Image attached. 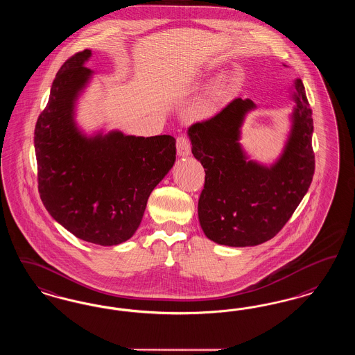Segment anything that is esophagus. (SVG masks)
Listing matches in <instances>:
<instances>
[{
	"mask_svg": "<svg viewBox=\"0 0 355 355\" xmlns=\"http://www.w3.org/2000/svg\"><path fill=\"white\" fill-rule=\"evenodd\" d=\"M191 153V145L186 136H180L177 139V155L178 156H189Z\"/></svg>",
	"mask_w": 355,
	"mask_h": 355,
	"instance_id": "1",
	"label": "esophagus"
}]
</instances>
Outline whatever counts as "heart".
Wrapping results in <instances>:
<instances>
[{
	"mask_svg": "<svg viewBox=\"0 0 355 355\" xmlns=\"http://www.w3.org/2000/svg\"><path fill=\"white\" fill-rule=\"evenodd\" d=\"M214 103L213 99L203 100L202 103H199L198 105L193 110V117L200 119V117H206L209 114H213Z\"/></svg>",
	"mask_w": 355,
	"mask_h": 355,
	"instance_id": "1",
	"label": "heart"
}]
</instances>
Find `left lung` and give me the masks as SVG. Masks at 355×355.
Segmentation results:
<instances>
[{"label":"left lung","mask_w":355,"mask_h":355,"mask_svg":"<svg viewBox=\"0 0 355 355\" xmlns=\"http://www.w3.org/2000/svg\"><path fill=\"white\" fill-rule=\"evenodd\" d=\"M292 125L283 153L270 166L250 159L241 142L250 99L232 100L219 114L187 129L193 156L205 168L198 218L205 235L230 247L272 239L306 194L314 174L312 110L301 79L293 83Z\"/></svg>","instance_id":"8db88e82"}]
</instances>
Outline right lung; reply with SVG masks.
I'll return each mask as SVG.
<instances>
[{
    "mask_svg": "<svg viewBox=\"0 0 355 355\" xmlns=\"http://www.w3.org/2000/svg\"><path fill=\"white\" fill-rule=\"evenodd\" d=\"M91 55L85 50L63 63L37 120L38 190L46 210L76 238L116 245L133 236L150 193L173 168L175 139L85 135L75 107L94 75L85 66Z\"/></svg>",
    "mask_w": 355,
    "mask_h": 355,
    "instance_id": "right-lung-1",
    "label": "right lung"
}]
</instances>
